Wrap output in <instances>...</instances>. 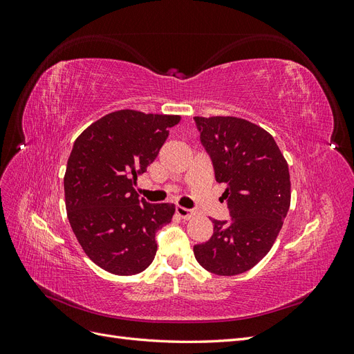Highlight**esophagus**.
Segmentation results:
<instances>
[{"label":"esophagus","mask_w":354,"mask_h":354,"mask_svg":"<svg viewBox=\"0 0 354 354\" xmlns=\"http://www.w3.org/2000/svg\"><path fill=\"white\" fill-rule=\"evenodd\" d=\"M176 214L177 216L180 217V218H183V220H189V218H192L194 217V211L192 209H189V208H183V207H176Z\"/></svg>","instance_id":"1"}]
</instances>
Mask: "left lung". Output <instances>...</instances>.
I'll use <instances>...</instances> for the list:
<instances>
[{"mask_svg":"<svg viewBox=\"0 0 354 354\" xmlns=\"http://www.w3.org/2000/svg\"><path fill=\"white\" fill-rule=\"evenodd\" d=\"M201 143L218 183L226 185L229 220H214V233L194 246L208 272L233 276L250 270L270 251L291 203L288 164L274 138L234 116H195Z\"/></svg>","mask_w":354,"mask_h":354,"instance_id":"1","label":"left lung"}]
</instances>
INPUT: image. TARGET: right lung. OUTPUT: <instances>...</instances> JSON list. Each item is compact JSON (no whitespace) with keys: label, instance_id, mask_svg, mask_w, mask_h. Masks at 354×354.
I'll return each instance as SVG.
<instances>
[{"label":"right lung","instance_id":"1","mask_svg":"<svg viewBox=\"0 0 354 354\" xmlns=\"http://www.w3.org/2000/svg\"><path fill=\"white\" fill-rule=\"evenodd\" d=\"M178 121L177 115L118 111L73 143L65 174L68 218L84 252L106 272L136 274L155 259V234L176 208L138 199L133 186Z\"/></svg>","mask_w":354,"mask_h":354}]
</instances>
